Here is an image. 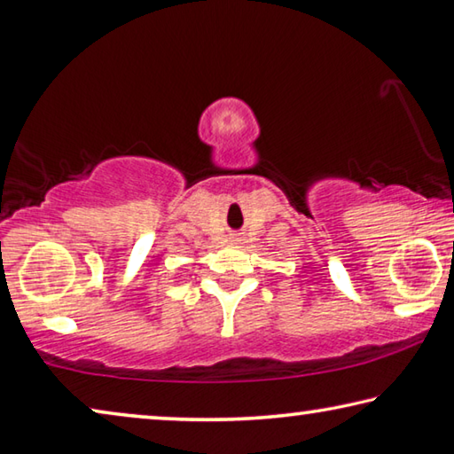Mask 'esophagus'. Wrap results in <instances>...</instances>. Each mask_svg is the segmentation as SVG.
<instances>
[{
  "instance_id": "obj_1",
  "label": "esophagus",
  "mask_w": 454,
  "mask_h": 454,
  "mask_svg": "<svg viewBox=\"0 0 454 454\" xmlns=\"http://www.w3.org/2000/svg\"><path fill=\"white\" fill-rule=\"evenodd\" d=\"M240 240H242L240 236H232V242H240Z\"/></svg>"
}]
</instances>
